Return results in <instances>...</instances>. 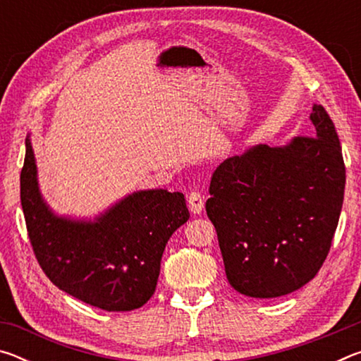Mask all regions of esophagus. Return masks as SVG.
I'll list each match as a JSON object with an SVG mask.
<instances>
[{
	"mask_svg": "<svg viewBox=\"0 0 361 361\" xmlns=\"http://www.w3.org/2000/svg\"><path fill=\"white\" fill-rule=\"evenodd\" d=\"M188 205L189 210H191L194 215H197V213H200L204 209V195L199 191H191L188 194Z\"/></svg>",
	"mask_w": 361,
	"mask_h": 361,
	"instance_id": "34e87169",
	"label": "esophagus"
}]
</instances>
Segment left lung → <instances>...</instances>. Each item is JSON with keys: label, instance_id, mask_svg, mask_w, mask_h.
Listing matches in <instances>:
<instances>
[{"label": "left lung", "instance_id": "left-lung-1", "mask_svg": "<svg viewBox=\"0 0 361 361\" xmlns=\"http://www.w3.org/2000/svg\"><path fill=\"white\" fill-rule=\"evenodd\" d=\"M315 137L258 145L213 172L205 210L231 286L250 298L290 295L325 262L338 228L345 166L326 109L314 105Z\"/></svg>", "mask_w": 361, "mask_h": 361}]
</instances>
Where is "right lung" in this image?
<instances>
[{
	"mask_svg": "<svg viewBox=\"0 0 361 361\" xmlns=\"http://www.w3.org/2000/svg\"><path fill=\"white\" fill-rule=\"evenodd\" d=\"M25 145L20 202L42 272L70 296L106 312L142 307L156 290L166 243L189 219L185 195L140 191L95 223L57 218L42 202L28 138Z\"/></svg>",
	"mask_w": 361,
	"mask_h": 361,
	"instance_id": "1",
	"label": "right lung"
}]
</instances>
